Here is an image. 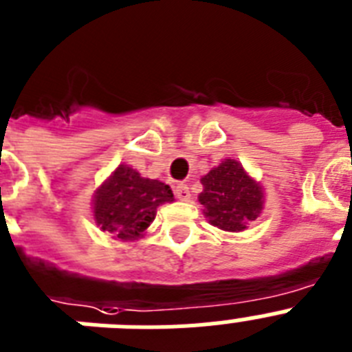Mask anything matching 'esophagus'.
<instances>
[{"label": "esophagus", "mask_w": 352, "mask_h": 352, "mask_svg": "<svg viewBox=\"0 0 352 352\" xmlns=\"http://www.w3.org/2000/svg\"><path fill=\"white\" fill-rule=\"evenodd\" d=\"M175 197L182 201H189L191 193H189V188L186 184H177L175 186Z\"/></svg>", "instance_id": "1"}]
</instances>
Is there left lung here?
<instances>
[{
    "mask_svg": "<svg viewBox=\"0 0 352 352\" xmlns=\"http://www.w3.org/2000/svg\"><path fill=\"white\" fill-rule=\"evenodd\" d=\"M198 195L201 212L212 227L225 232H243L264 210V188L237 159H223L200 179Z\"/></svg>",
    "mask_w": 352,
    "mask_h": 352,
    "instance_id": "8db88e82",
    "label": "left lung"
}]
</instances>
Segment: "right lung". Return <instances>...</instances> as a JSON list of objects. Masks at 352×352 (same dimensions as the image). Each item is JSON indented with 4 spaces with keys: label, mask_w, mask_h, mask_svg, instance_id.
<instances>
[{
    "label": "right lung",
    "mask_w": 352,
    "mask_h": 352,
    "mask_svg": "<svg viewBox=\"0 0 352 352\" xmlns=\"http://www.w3.org/2000/svg\"><path fill=\"white\" fill-rule=\"evenodd\" d=\"M170 186L140 175L129 164L115 172L96 189L91 198L94 221L115 241H138L154 221L157 207L173 201Z\"/></svg>",
    "instance_id": "obj_1"
}]
</instances>
